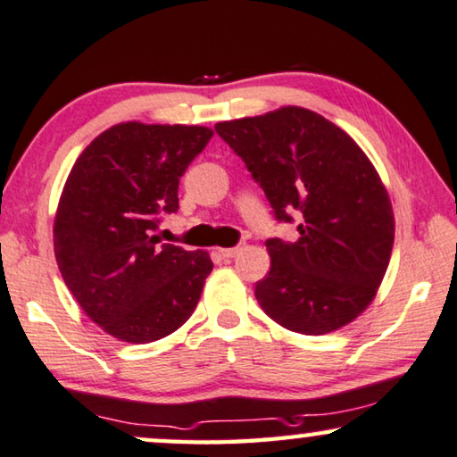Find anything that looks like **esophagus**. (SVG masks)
Here are the masks:
<instances>
[{
	"label": "esophagus",
	"mask_w": 457,
	"mask_h": 457,
	"mask_svg": "<svg viewBox=\"0 0 457 457\" xmlns=\"http://www.w3.org/2000/svg\"><path fill=\"white\" fill-rule=\"evenodd\" d=\"M243 249H245V243H239V245H237V247H224V249H220V255L227 257V260H233V257L239 255Z\"/></svg>",
	"instance_id": "34e87169"
}]
</instances>
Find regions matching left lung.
<instances>
[{
	"instance_id": "8db88e82",
	"label": "left lung",
	"mask_w": 457,
	"mask_h": 457,
	"mask_svg": "<svg viewBox=\"0 0 457 457\" xmlns=\"http://www.w3.org/2000/svg\"><path fill=\"white\" fill-rule=\"evenodd\" d=\"M278 222L299 220L295 243L266 241L272 266L255 299L276 323L307 336L329 334L367 309L394 247L387 191L356 142L301 107L216 125Z\"/></svg>"
}]
</instances>
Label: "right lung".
I'll list each match as a JSON object with an SVG mask.
<instances>
[{"label":"right lung","instance_id":"obj_1","mask_svg":"<svg viewBox=\"0 0 457 457\" xmlns=\"http://www.w3.org/2000/svg\"><path fill=\"white\" fill-rule=\"evenodd\" d=\"M214 131L197 125L119 123L78 156L59 200V272L92 321L131 344L179 329L212 272L206 251L158 245L179 210V179Z\"/></svg>","mask_w":457,"mask_h":457}]
</instances>
